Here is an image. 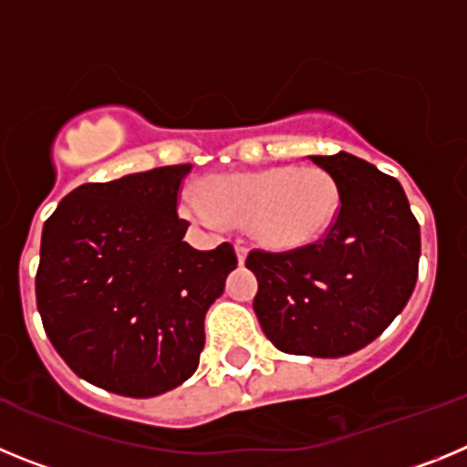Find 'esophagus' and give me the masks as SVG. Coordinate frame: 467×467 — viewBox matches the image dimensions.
Segmentation results:
<instances>
[{
    "label": "esophagus",
    "instance_id": "obj_1",
    "mask_svg": "<svg viewBox=\"0 0 467 467\" xmlns=\"http://www.w3.org/2000/svg\"><path fill=\"white\" fill-rule=\"evenodd\" d=\"M236 257H238V264L245 262V257H247V247L243 245V243H238V245H236Z\"/></svg>",
    "mask_w": 467,
    "mask_h": 467
}]
</instances>
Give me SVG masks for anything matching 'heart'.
<instances>
[{
  "label": "heart",
  "mask_w": 467,
  "mask_h": 467,
  "mask_svg": "<svg viewBox=\"0 0 467 467\" xmlns=\"http://www.w3.org/2000/svg\"><path fill=\"white\" fill-rule=\"evenodd\" d=\"M339 205L337 180L317 166L210 175L201 192L180 193V213L193 224L213 231L224 222L245 224L259 245L275 253L316 243L337 220Z\"/></svg>",
  "instance_id": "heart-1"
}]
</instances>
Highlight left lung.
<instances>
[{
    "label": "left lung",
    "mask_w": 467,
    "mask_h": 467,
    "mask_svg": "<svg viewBox=\"0 0 467 467\" xmlns=\"http://www.w3.org/2000/svg\"><path fill=\"white\" fill-rule=\"evenodd\" d=\"M337 180L341 205L320 241L287 253L253 250V306L283 353L341 358L372 344L407 306L420 229L402 184L353 154L311 156Z\"/></svg>",
    "instance_id": "8db88e82"
}]
</instances>
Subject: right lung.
Masks as SVG:
<instances>
[{
    "instance_id": "right-lung-1",
    "label": "right lung",
    "mask_w": 467,
    "mask_h": 467,
    "mask_svg": "<svg viewBox=\"0 0 467 467\" xmlns=\"http://www.w3.org/2000/svg\"><path fill=\"white\" fill-rule=\"evenodd\" d=\"M192 166L88 182L60 201L41 231L36 308L77 377L126 398L187 381L205 344L203 320L236 269L231 243L193 250L177 193Z\"/></svg>"
}]
</instances>
